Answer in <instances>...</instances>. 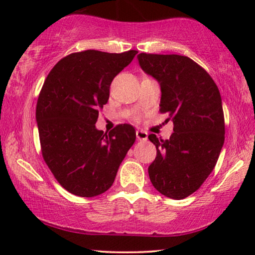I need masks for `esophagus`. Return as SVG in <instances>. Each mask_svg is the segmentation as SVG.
<instances>
[{
	"mask_svg": "<svg viewBox=\"0 0 255 255\" xmlns=\"http://www.w3.org/2000/svg\"><path fill=\"white\" fill-rule=\"evenodd\" d=\"M135 135H137V139L138 140H147V132L142 131V130H137L135 131Z\"/></svg>",
	"mask_w": 255,
	"mask_h": 255,
	"instance_id": "1",
	"label": "esophagus"
}]
</instances>
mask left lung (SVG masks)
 I'll list each match as a JSON object with an SVG mask.
<instances>
[{
  "instance_id": "8db88e82",
  "label": "left lung",
  "mask_w": 255,
  "mask_h": 255,
  "mask_svg": "<svg viewBox=\"0 0 255 255\" xmlns=\"http://www.w3.org/2000/svg\"><path fill=\"white\" fill-rule=\"evenodd\" d=\"M146 74L159 82L160 111L174 124L169 139H148L156 147L148 167L159 193L182 200L195 193L215 168L224 144L222 97L211 76L190 58L177 54L138 55Z\"/></svg>"
}]
</instances>
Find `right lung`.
I'll return each mask as SVG.
<instances>
[{
  "instance_id": "right-lung-1",
  "label": "right lung",
  "mask_w": 255,
  "mask_h": 255,
  "mask_svg": "<svg viewBox=\"0 0 255 255\" xmlns=\"http://www.w3.org/2000/svg\"><path fill=\"white\" fill-rule=\"evenodd\" d=\"M137 53H72L52 68L40 90L36 121L43 158L58 182L76 196L94 197L109 189L135 140L130 124L109 133L95 124L114 78Z\"/></svg>"
}]
</instances>
